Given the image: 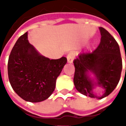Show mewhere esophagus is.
Here are the masks:
<instances>
[{
  "mask_svg": "<svg viewBox=\"0 0 126 126\" xmlns=\"http://www.w3.org/2000/svg\"><path fill=\"white\" fill-rule=\"evenodd\" d=\"M74 58H75V53L74 52H70L67 55V63H72L74 61Z\"/></svg>",
  "mask_w": 126,
  "mask_h": 126,
  "instance_id": "1",
  "label": "esophagus"
}]
</instances>
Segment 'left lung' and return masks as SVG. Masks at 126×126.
<instances>
[{"instance_id":"left-lung-1","label":"left lung","mask_w":126,"mask_h":126,"mask_svg":"<svg viewBox=\"0 0 126 126\" xmlns=\"http://www.w3.org/2000/svg\"><path fill=\"white\" fill-rule=\"evenodd\" d=\"M99 30L101 38L96 49L91 53L79 54L74 61V83L77 90L82 94L102 99L110 94L118 84L122 60L119 45L115 38L103 28L100 27ZM96 86L103 88L101 96L93 93Z\"/></svg>"}]
</instances>
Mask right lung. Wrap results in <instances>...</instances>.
<instances>
[{
    "label": "right lung",
    "mask_w": 126,
    "mask_h": 126,
    "mask_svg": "<svg viewBox=\"0 0 126 126\" xmlns=\"http://www.w3.org/2000/svg\"><path fill=\"white\" fill-rule=\"evenodd\" d=\"M66 63L65 57L50 59L40 55L29 42L26 32L17 40L9 57L10 84L23 100L41 102L52 94L57 78Z\"/></svg>",
    "instance_id": "obj_1"
}]
</instances>
